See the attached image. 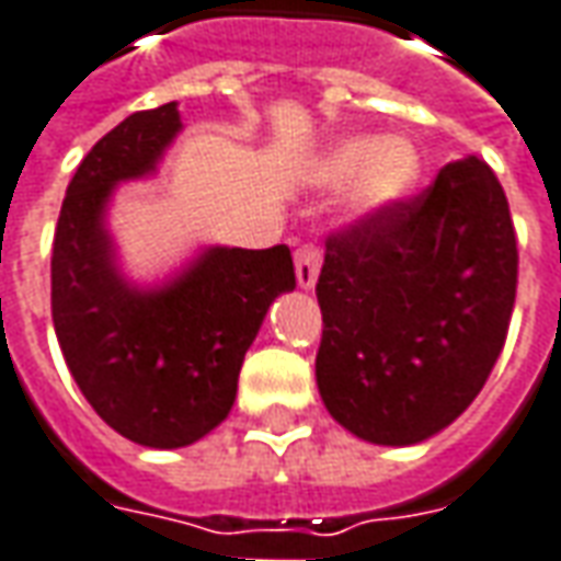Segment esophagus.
<instances>
[{
	"label": "esophagus",
	"mask_w": 561,
	"mask_h": 561,
	"mask_svg": "<svg viewBox=\"0 0 561 561\" xmlns=\"http://www.w3.org/2000/svg\"><path fill=\"white\" fill-rule=\"evenodd\" d=\"M319 263H322V251L317 244L307 242L295 251V273H298L300 288H313L319 276Z\"/></svg>",
	"instance_id": "34e87169"
}]
</instances>
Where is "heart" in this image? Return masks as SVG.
Listing matches in <instances>:
<instances>
[{
  "label": "heart",
  "instance_id": "heart-1",
  "mask_svg": "<svg viewBox=\"0 0 561 561\" xmlns=\"http://www.w3.org/2000/svg\"><path fill=\"white\" fill-rule=\"evenodd\" d=\"M419 170V151L403 136H344L319 151L310 180L322 188H339L354 179L347 195L351 214L378 217L413 192Z\"/></svg>",
  "mask_w": 561,
  "mask_h": 561
}]
</instances>
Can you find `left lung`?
<instances>
[{"mask_svg":"<svg viewBox=\"0 0 561 561\" xmlns=\"http://www.w3.org/2000/svg\"><path fill=\"white\" fill-rule=\"evenodd\" d=\"M518 282L510 202L478 158L329 236L317 385L332 419L407 447L466 413L500 357Z\"/></svg>","mask_w":561,"mask_h":561,"instance_id":"left-lung-1","label":"left lung"}]
</instances>
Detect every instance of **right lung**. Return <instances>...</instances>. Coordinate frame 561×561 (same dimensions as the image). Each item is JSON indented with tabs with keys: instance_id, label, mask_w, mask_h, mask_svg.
Wrapping results in <instances>:
<instances>
[{
	"instance_id": "obj_1",
	"label": "right lung",
	"mask_w": 561,
	"mask_h": 561,
	"mask_svg": "<svg viewBox=\"0 0 561 561\" xmlns=\"http://www.w3.org/2000/svg\"><path fill=\"white\" fill-rule=\"evenodd\" d=\"M176 102L136 111L80 161L51 242V322L92 410L142 447H188L229 415L270 304L295 288L285 244L207 248L161 288L121 276L105 210L114 185L154 173Z\"/></svg>"
}]
</instances>
